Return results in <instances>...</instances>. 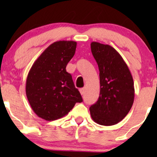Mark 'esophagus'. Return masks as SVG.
I'll return each instance as SVG.
<instances>
[{
    "label": "esophagus",
    "instance_id": "34e87169",
    "mask_svg": "<svg viewBox=\"0 0 157 157\" xmlns=\"http://www.w3.org/2000/svg\"><path fill=\"white\" fill-rule=\"evenodd\" d=\"M80 92L81 94V95H83L85 94V89L84 88H82V89H80Z\"/></svg>",
    "mask_w": 157,
    "mask_h": 157
}]
</instances>
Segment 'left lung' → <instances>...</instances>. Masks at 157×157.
<instances>
[{"mask_svg": "<svg viewBox=\"0 0 157 157\" xmlns=\"http://www.w3.org/2000/svg\"><path fill=\"white\" fill-rule=\"evenodd\" d=\"M91 49L100 71V91L98 100L90 107V113L99 125H116L134 103L132 75L122 56L111 46L92 42Z\"/></svg>", "mask_w": 157, "mask_h": 157, "instance_id": "left-lung-1", "label": "left lung"}]
</instances>
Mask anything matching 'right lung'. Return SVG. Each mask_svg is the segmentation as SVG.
<instances>
[{"instance_id":"1","label":"right lung","mask_w":157,"mask_h":157,"mask_svg":"<svg viewBox=\"0 0 157 157\" xmlns=\"http://www.w3.org/2000/svg\"><path fill=\"white\" fill-rule=\"evenodd\" d=\"M77 42L53 43L32 65L26 79V94L32 110L47 121L58 120L82 101L72 77L66 71L75 55Z\"/></svg>"}]
</instances>
